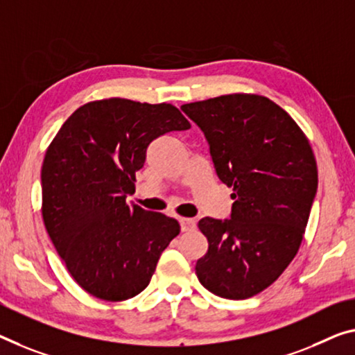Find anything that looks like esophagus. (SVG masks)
<instances>
[{"instance_id":"esophagus-1","label":"esophagus","mask_w":355,"mask_h":355,"mask_svg":"<svg viewBox=\"0 0 355 355\" xmlns=\"http://www.w3.org/2000/svg\"><path fill=\"white\" fill-rule=\"evenodd\" d=\"M179 223H181L182 232H192L196 227L195 219H190V217H181V219H179Z\"/></svg>"}]
</instances>
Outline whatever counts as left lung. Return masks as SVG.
<instances>
[{
    "label": "left lung",
    "mask_w": 355,
    "mask_h": 355,
    "mask_svg": "<svg viewBox=\"0 0 355 355\" xmlns=\"http://www.w3.org/2000/svg\"><path fill=\"white\" fill-rule=\"evenodd\" d=\"M182 111L203 130L217 176L234 200L232 219L198 222L209 246L196 276L214 295L250 298L298 252L318 190L314 152L297 122L266 96L222 95Z\"/></svg>",
    "instance_id": "8db88e82"
}]
</instances>
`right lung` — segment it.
Wrapping results in <instances>:
<instances>
[{"label":"right lung","instance_id":"obj_1","mask_svg":"<svg viewBox=\"0 0 355 355\" xmlns=\"http://www.w3.org/2000/svg\"><path fill=\"white\" fill-rule=\"evenodd\" d=\"M170 103L107 98L76 109L49 144L41 170L42 220L73 279L100 300L122 302L149 286L181 227L128 206L152 141L189 130Z\"/></svg>","mask_w":355,"mask_h":355}]
</instances>
